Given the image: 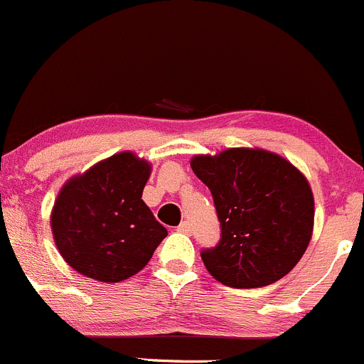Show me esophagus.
Returning <instances> with one entry per match:
<instances>
[{
    "label": "esophagus",
    "instance_id": "34e87169",
    "mask_svg": "<svg viewBox=\"0 0 364 364\" xmlns=\"http://www.w3.org/2000/svg\"><path fill=\"white\" fill-rule=\"evenodd\" d=\"M178 232H182V233H191V225L187 221H182L181 225H178Z\"/></svg>",
    "mask_w": 364,
    "mask_h": 364
}]
</instances>
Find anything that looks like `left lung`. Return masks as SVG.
<instances>
[{
  "label": "left lung",
  "instance_id": "obj_1",
  "mask_svg": "<svg viewBox=\"0 0 364 364\" xmlns=\"http://www.w3.org/2000/svg\"><path fill=\"white\" fill-rule=\"evenodd\" d=\"M194 175L210 189L221 223L218 246L201 251L207 271L233 289H257L289 274L313 232L315 201L292 163L262 149L194 156Z\"/></svg>",
  "mask_w": 364,
  "mask_h": 364
}]
</instances>
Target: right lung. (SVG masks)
<instances>
[{
	"instance_id": "obj_1",
	"label": "right lung",
	"mask_w": 364,
	"mask_h": 364,
	"mask_svg": "<svg viewBox=\"0 0 364 364\" xmlns=\"http://www.w3.org/2000/svg\"><path fill=\"white\" fill-rule=\"evenodd\" d=\"M152 166L132 152L67 181L51 212L63 260L86 278L118 283L141 271L168 230L141 200Z\"/></svg>"
}]
</instances>
